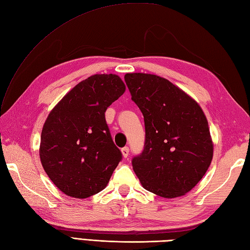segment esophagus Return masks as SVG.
Here are the masks:
<instances>
[{
	"mask_svg": "<svg viewBox=\"0 0 250 250\" xmlns=\"http://www.w3.org/2000/svg\"><path fill=\"white\" fill-rule=\"evenodd\" d=\"M121 153H123L124 158H127V156H129V153H130L129 147H124L123 149H121Z\"/></svg>",
	"mask_w": 250,
	"mask_h": 250,
	"instance_id": "obj_1",
	"label": "esophagus"
}]
</instances>
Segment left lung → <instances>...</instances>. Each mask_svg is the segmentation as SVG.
Wrapping results in <instances>:
<instances>
[{"label":"left lung","instance_id":"left-lung-1","mask_svg":"<svg viewBox=\"0 0 250 250\" xmlns=\"http://www.w3.org/2000/svg\"><path fill=\"white\" fill-rule=\"evenodd\" d=\"M132 100L144 115L143 152L132 160L143 188L163 198L181 197L206 175L213 142L206 115L187 92L159 75L126 73Z\"/></svg>","mask_w":250,"mask_h":250}]
</instances>
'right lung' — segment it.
<instances>
[{"label": "right lung", "mask_w": 250, "mask_h": 250, "mask_svg": "<svg viewBox=\"0 0 250 250\" xmlns=\"http://www.w3.org/2000/svg\"><path fill=\"white\" fill-rule=\"evenodd\" d=\"M125 91L118 75L95 74L75 85L50 112L39 156L46 175L63 194L83 199L105 188L123 154L104 113Z\"/></svg>", "instance_id": "right-lung-1"}]
</instances>
